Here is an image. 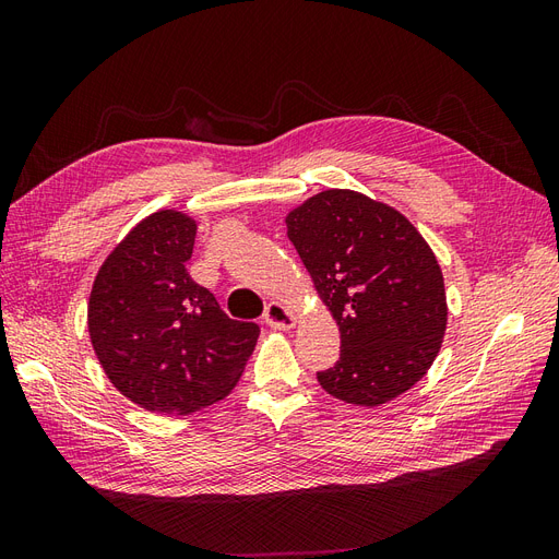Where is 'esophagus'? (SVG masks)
<instances>
[{
  "instance_id": "obj_1",
  "label": "esophagus",
  "mask_w": 559,
  "mask_h": 559,
  "mask_svg": "<svg viewBox=\"0 0 559 559\" xmlns=\"http://www.w3.org/2000/svg\"><path fill=\"white\" fill-rule=\"evenodd\" d=\"M263 321H265L267 326L286 331V329H294L296 317H294V312L289 308L284 306V302H270V306H265Z\"/></svg>"
}]
</instances>
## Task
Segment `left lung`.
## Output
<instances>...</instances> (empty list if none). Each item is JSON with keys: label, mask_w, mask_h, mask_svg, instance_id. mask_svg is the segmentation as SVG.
Segmentation results:
<instances>
[{"label": "left lung", "mask_w": 559, "mask_h": 559, "mask_svg": "<svg viewBox=\"0 0 559 559\" xmlns=\"http://www.w3.org/2000/svg\"><path fill=\"white\" fill-rule=\"evenodd\" d=\"M289 240L341 329V359L317 380L380 405L425 378L448 324L443 273L417 228L368 195L331 189L286 216Z\"/></svg>", "instance_id": "obj_1"}]
</instances>
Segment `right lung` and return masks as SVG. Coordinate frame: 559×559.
<instances>
[{
    "mask_svg": "<svg viewBox=\"0 0 559 559\" xmlns=\"http://www.w3.org/2000/svg\"><path fill=\"white\" fill-rule=\"evenodd\" d=\"M195 222L160 210L134 226L95 277L91 343L111 384L160 415H189L238 384L261 333L230 319L186 261Z\"/></svg>",
    "mask_w": 559,
    "mask_h": 559,
    "instance_id": "add662e5",
    "label": "right lung"
}]
</instances>
